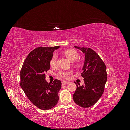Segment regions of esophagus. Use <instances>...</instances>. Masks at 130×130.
Returning <instances> with one entry per match:
<instances>
[{
    "label": "esophagus",
    "instance_id": "obj_1",
    "mask_svg": "<svg viewBox=\"0 0 130 130\" xmlns=\"http://www.w3.org/2000/svg\"><path fill=\"white\" fill-rule=\"evenodd\" d=\"M69 84V82H68V81H63L62 82V85H67V84Z\"/></svg>",
    "mask_w": 130,
    "mask_h": 130
}]
</instances>
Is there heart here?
<instances>
[{
    "mask_svg": "<svg viewBox=\"0 0 130 130\" xmlns=\"http://www.w3.org/2000/svg\"><path fill=\"white\" fill-rule=\"evenodd\" d=\"M64 54L66 57L67 58L69 61L73 62L76 60L78 57V54L75 50L72 49H68L66 50L64 52ZM56 55H54L52 57L50 61V64L51 66H54L56 64ZM70 74L69 72H60L58 73V76L62 78H67Z\"/></svg>",
    "mask_w": 130,
    "mask_h": 130,
    "instance_id": "heart-1",
    "label": "heart"
}]
</instances>
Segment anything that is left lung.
<instances>
[{"mask_svg": "<svg viewBox=\"0 0 130 130\" xmlns=\"http://www.w3.org/2000/svg\"><path fill=\"white\" fill-rule=\"evenodd\" d=\"M85 54V61L81 76L85 84L78 86L73 95L77 105L84 108L89 107L98 101L104 91L107 81L106 67L99 56L90 48L75 46Z\"/></svg>", "mask_w": 130, "mask_h": 130, "instance_id": "left-lung-1", "label": "left lung"}]
</instances>
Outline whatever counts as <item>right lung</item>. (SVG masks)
<instances>
[{"instance_id":"1","label":"right lung","mask_w":130,"mask_h":130,"mask_svg":"<svg viewBox=\"0 0 130 130\" xmlns=\"http://www.w3.org/2000/svg\"><path fill=\"white\" fill-rule=\"evenodd\" d=\"M60 47L35 49L26 58L21 70V87L31 103L42 110L52 108L59 99L61 82L56 79L52 84L48 83L45 80L44 73L50 68L54 52Z\"/></svg>"}]
</instances>
